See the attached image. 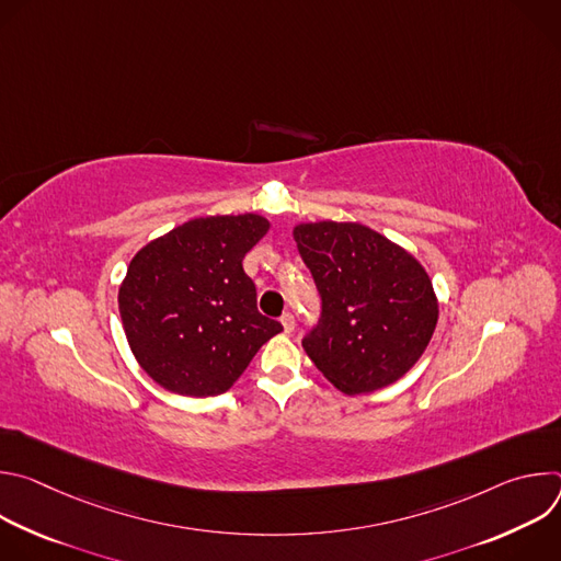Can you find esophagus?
Instances as JSON below:
<instances>
[{"label": "esophagus", "mask_w": 561, "mask_h": 561, "mask_svg": "<svg viewBox=\"0 0 561 561\" xmlns=\"http://www.w3.org/2000/svg\"><path fill=\"white\" fill-rule=\"evenodd\" d=\"M279 322L284 327V333H293L295 331V317H293V312H284Z\"/></svg>", "instance_id": "34e87169"}]
</instances>
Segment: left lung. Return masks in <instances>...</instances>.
Masks as SVG:
<instances>
[{
    "instance_id": "left-lung-1",
    "label": "left lung",
    "mask_w": 561,
    "mask_h": 561,
    "mask_svg": "<svg viewBox=\"0 0 561 561\" xmlns=\"http://www.w3.org/2000/svg\"><path fill=\"white\" fill-rule=\"evenodd\" d=\"M293 237L322 295L304 351L342 392L390 386L424 355L439 301L422 262L357 221H301Z\"/></svg>"
}]
</instances>
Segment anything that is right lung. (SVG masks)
I'll use <instances>...</instances> for the list:
<instances>
[{"mask_svg": "<svg viewBox=\"0 0 561 561\" xmlns=\"http://www.w3.org/2000/svg\"><path fill=\"white\" fill-rule=\"evenodd\" d=\"M257 213L188 219L141 247L117 304L137 364L182 397L226 392L282 324L257 310L242 260L268 232Z\"/></svg>", "mask_w": 561, "mask_h": 561, "instance_id": "add662e5", "label": "right lung"}]
</instances>
